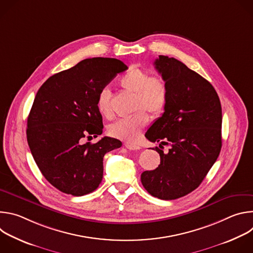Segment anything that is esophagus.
Listing matches in <instances>:
<instances>
[{
	"label": "esophagus",
	"mask_w": 253,
	"mask_h": 253,
	"mask_svg": "<svg viewBox=\"0 0 253 253\" xmlns=\"http://www.w3.org/2000/svg\"><path fill=\"white\" fill-rule=\"evenodd\" d=\"M125 147L129 150H139L140 146L138 145H134V144H130V143H126L125 144Z\"/></svg>",
	"instance_id": "obj_1"
}]
</instances>
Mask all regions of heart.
Returning a JSON list of instances; mask_svg holds the SVG:
<instances>
[{
  "label": "heart",
  "instance_id": "obj_1",
  "mask_svg": "<svg viewBox=\"0 0 253 253\" xmlns=\"http://www.w3.org/2000/svg\"><path fill=\"white\" fill-rule=\"evenodd\" d=\"M120 86L135 95L132 116L121 119L109 127V133L118 139L134 142L142 129L149 122L148 111L152 116H160L167 106L169 91L165 81L159 77H150L146 71L132 68L119 80ZM98 110L102 116L110 119L113 116L111 94L107 88L100 91L97 101Z\"/></svg>",
  "mask_w": 253,
  "mask_h": 253
}]
</instances>
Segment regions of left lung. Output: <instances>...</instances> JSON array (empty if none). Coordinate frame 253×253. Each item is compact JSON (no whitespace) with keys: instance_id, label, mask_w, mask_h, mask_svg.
<instances>
[{"instance_id":"obj_1","label":"left lung","mask_w":253,"mask_h":253,"mask_svg":"<svg viewBox=\"0 0 253 253\" xmlns=\"http://www.w3.org/2000/svg\"><path fill=\"white\" fill-rule=\"evenodd\" d=\"M165 81L169 99L164 113L147 130L151 142H167V154L158 147L160 164L141 174L152 196L173 200L195 190L217 159L221 146L222 110L213 86L185 64L160 55L154 62Z\"/></svg>"}]
</instances>
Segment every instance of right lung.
<instances>
[{
	"mask_svg": "<svg viewBox=\"0 0 253 253\" xmlns=\"http://www.w3.org/2000/svg\"><path fill=\"white\" fill-rule=\"evenodd\" d=\"M127 69L113 58L85 59L51 76L37 92L28 116L27 140L36 164L58 190L82 196L101 183L104 155L122 143L110 137L83 143V138L102 134L98 95Z\"/></svg>",
	"mask_w": 253,
	"mask_h": 253,
	"instance_id": "1",
	"label": "right lung"
}]
</instances>
